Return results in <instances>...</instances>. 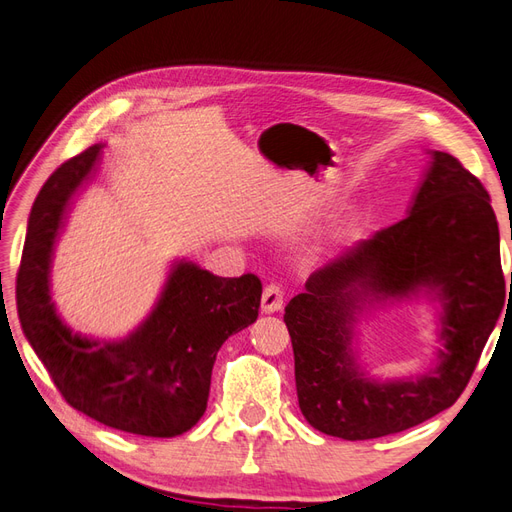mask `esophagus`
Wrapping results in <instances>:
<instances>
[{"label":"esophagus","instance_id":"34e87169","mask_svg":"<svg viewBox=\"0 0 512 512\" xmlns=\"http://www.w3.org/2000/svg\"><path fill=\"white\" fill-rule=\"evenodd\" d=\"M284 303V290L280 284H267L265 290H262V301H260V308L265 314H271V312H278L282 308Z\"/></svg>","mask_w":512,"mask_h":512}]
</instances>
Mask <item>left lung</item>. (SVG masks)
<instances>
[{"mask_svg": "<svg viewBox=\"0 0 512 512\" xmlns=\"http://www.w3.org/2000/svg\"><path fill=\"white\" fill-rule=\"evenodd\" d=\"M512 284V273H510ZM428 287L445 306L438 366L377 382L354 364L350 329L364 302ZM500 230L491 198L459 159L433 150L409 215L314 271L288 301L299 409L325 435H394L457 403L504 306Z\"/></svg>", "mask_w": 512, "mask_h": 512, "instance_id": "8db88e82", "label": "left lung"}]
</instances>
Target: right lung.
Wrapping results in <instances>:
<instances>
[{
	"label": "right lung",
	"mask_w": 512,
	"mask_h": 512,
	"mask_svg": "<svg viewBox=\"0 0 512 512\" xmlns=\"http://www.w3.org/2000/svg\"><path fill=\"white\" fill-rule=\"evenodd\" d=\"M101 144L68 159L34 200L17 273V310L25 338L73 409L124 433L176 437L206 411L217 351L258 316V275L219 278L178 262L155 310L129 338L73 334L49 295V265L62 217L84 185Z\"/></svg>",
	"instance_id": "add662e5"
}]
</instances>
